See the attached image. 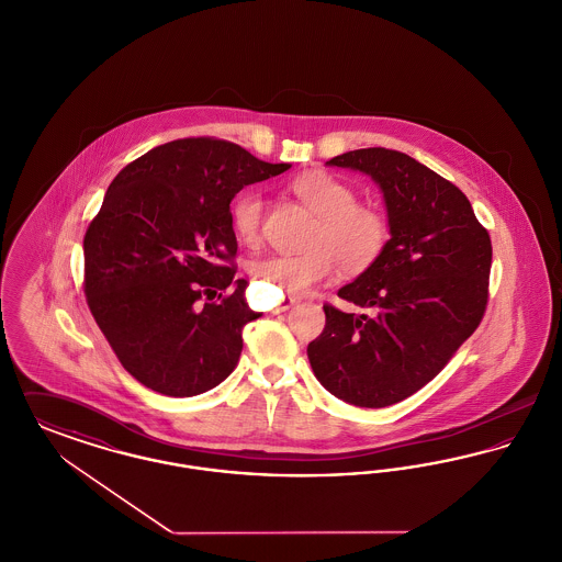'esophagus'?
<instances>
[{
    "label": "esophagus",
    "instance_id": "esophagus-1",
    "mask_svg": "<svg viewBox=\"0 0 562 562\" xmlns=\"http://www.w3.org/2000/svg\"><path fill=\"white\" fill-rule=\"evenodd\" d=\"M296 301H299V299H296V296H286V299H284V301H282V303H280V305H278V307H276V310H273V312H276V314H282V312H286V310H291V307H293L294 303H296Z\"/></svg>",
    "mask_w": 562,
    "mask_h": 562
}]
</instances>
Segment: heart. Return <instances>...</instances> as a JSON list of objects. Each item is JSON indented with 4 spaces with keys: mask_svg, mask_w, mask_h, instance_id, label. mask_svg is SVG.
<instances>
[{
    "mask_svg": "<svg viewBox=\"0 0 562 562\" xmlns=\"http://www.w3.org/2000/svg\"><path fill=\"white\" fill-rule=\"evenodd\" d=\"M291 189L316 214L305 238L307 250L257 261L250 268L257 284L301 294L333 278L339 268L348 276L373 268L390 241L387 214L374 204L358 202L356 189L322 170L296 177ZM229 221L241 244L257 246L263 234L266 198L257 189H244L229 206Z\"/></svg>",
    "mask_w": 562,
    "mask_h": 562,
    "instance_id": "heart-1",
    "label": "heart"
}]
</instances>
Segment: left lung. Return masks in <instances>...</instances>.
<instances>
[{"label": "left lung", "mask_w": 562, "mask_h": 562, "mask_svg": "<svg viewBox=\"0 0 562 562\" xmlns=\"http://www.w3.org/2000/svg\"><path fill=\"white\" fill-rule=\"evenodd\" d=\"M328 164L373 177L392 238L373 268L339 291L373 314L326 303L307 358L330 394L381 408L419 392L479 328L493 246L465 193L415 158L369 147Z\"/></svg>", "instance_id": "obj_1"}]
</instances>
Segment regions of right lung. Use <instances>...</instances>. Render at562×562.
Segmentation results:
<instances>
[{"mask_svg": "<svg viewBox=\"0 0 562 562\" xmlns=\"http://www.w3.org/2000/svg\"><path fill=\"white\" fill-rule=\"evenodd\" d=\"M289 168L223 138L189 136L111 181L83 236V293L113 353L145 387L189 398L236 369L241 328L257 314L248 282L234 280L229 204L244 186Z\"/></svg>", "mask_w": 562, "mask_h": 562, "instance_id": "right-lung-1", "label": "right lung"}]
</instances>
